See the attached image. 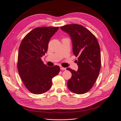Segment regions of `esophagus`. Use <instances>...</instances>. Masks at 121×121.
<instances>
[{"mask_svg":"<svg viewBox=\"0 0 121 121\" xmlns=\"http://www.w3.org/2000/svg\"><path fill=\"white\" fill-rule=\"evenodd\" d=\"M60 69H61V70H66V68H64L62 66H60Z\"/></svg>","mask_w":121,"mask_h":121,"instance_id":"obj_1","label":"esophagus"}]
</instances>
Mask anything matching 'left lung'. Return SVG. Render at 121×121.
<instances>
[{"instance_id":"left-lung-1","label":"left lung","mask_w":121,"mask_h":121,"mask_svg":"<svg viewBox=\"0 0 121 121\" xmlns=\"http://www.w3.org/2000/svg\"><path fill=\"white\" fill-rule=\"evenodd\" d=\"M60 29L70 36L73 53L78 56V71L67 69L72 73L68 87L74 93H85L93 87L99 74L101 55L99 43L95 36L83 26L73 24Z\"/></svg>"}]
</instances>
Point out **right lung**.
Returning <instances> with one entry per match:
<instances>
[{
	"label": "right lung",
	"mask_w": 121,
	"mask_h": 121,
	"mask_svg": "<svg viewBox=\"0 0 121 121\" xmlns=\"http://www.w3.org/2000/svg\"><path fill=\"white\" fill-rule=\"evenodd\" d=\"M58 28H35L21 43L17 57L18 72L25 87L33 94H40L48 91L52 85V79L60 71L58 65L48 67L41 60L47 52L50 39Z\"/></svg>",
	"instance_id": "obj_1"
}]
</instances>
